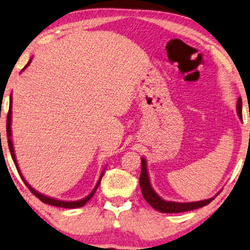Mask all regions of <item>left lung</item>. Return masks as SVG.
<instances>
[{
	"label": "left lung",
	"mask_w": 250,
	"mask_h": 250,
	"mask_svg": "<svg viewBox=\"0 0 250 250\" xmlns=\"http://www.w3.org/2000/svg\"><path fill=\"white\" fill-rule=\"evenodd\" d=\"M237 114L239 118L242 117V101L241 98H238L237 101ZM140 187L142 191L144 200L149 203L152 208L161 213H180L187 212L191 209L200 208L202 206H205L211 203L214 200V197L208 198V200L198 201V202H190V203H178V202H169L165 201L159 195L155 193V190L152 188L149 173H147L146 161V159L142 158L141 160V176H140Z\"/></svg>",
	"instance_id": "1"
}]
</instances>
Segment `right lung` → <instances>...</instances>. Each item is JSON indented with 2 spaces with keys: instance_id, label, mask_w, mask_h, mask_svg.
I'll list each match as a JSON object with an SVG mask.
<instances>
[{
  "instance_id": "right-lung-1",
  "label": "right lung",
  "mask_w": 250,
  "mask_h": 250,
  "mask_svg": "<svg viewBox=\"0 0 250 250\" xmlns=\"http://www.w3.org/2000/svg\"><path fill=\"white\" fill-rule=\"evenodd\" d=\"M30 62H31V59H30V61H29L28 62V64L26 65V66H24L23 68H22V71L24 70V68H27L28 67V65L30 64ZM11 104H12V97H10V107H9V113H8V116H6V135H8V144H9V149H10V152H11V157H12V159H13V162H14V165H16V167H17V170H18V172H19V175H20V177H21V179L23 180V183L26 184V186L29 188V189H30V191L32 194L35 195L36 197H38L39 200H41L42 203H45V204H49V205H53V206H59V208H82L83 205H84L86 202H88L90 198H91L93 195H95V193H96V190H97V188H98V186H99V184H100V180H101V178H103V176H104V171L101 172V175H100V177H99V180H98V183H97V185L95 186V188H93V190L91 191V193H90L88 196L86 197H84V198H82V200H79V201H73V202H66V201H61V200H56V198H52V197H48V196H45V195H42V194H41V193H38L37 190L36 189H34V188H32L30 185H29V184L27 183V180L23 178V176H22V173H21V171H20V169H19V166H18V162H17V159H16V154H14V150H13V144H12V140H11V135H12V134H11V119H12V117H11V115H12V110H11V108H12V106H11Z\"/></svg>"
}]
</instances>
